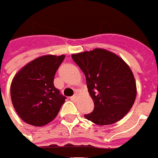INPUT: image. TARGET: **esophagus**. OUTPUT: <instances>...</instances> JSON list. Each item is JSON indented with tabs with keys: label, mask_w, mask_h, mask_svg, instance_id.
Wrapping results in <instances>:
<instances>
[{
	"label": "esophagus",
	"mask_w": 158,
	"mask_h": 158,
	"mask_svg": "<svg viewBox=\"0 0 158 158\" xmlns=\"http://www.w3.org/2000/svg\"><path fill=\"white\" fill-rule=\"evenodd\" d=\"M76 99H77V95H76V94L71 97V100H73V101H75Z\"/></svg>",
	"instance_id": "esophagus-1"
}]
</instances>
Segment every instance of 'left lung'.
<instances>
[{"label":"left lung","instance_id":"left-lung-1","mask_svg":"<svg viewBox=\"0 0 158 158\" xmlns=\"http://www.w3.org/2000/svg\"><path fill=\"white\" fill-rule=\"evenodd\" d=\"M73 60L82 70L94 109L86 119L98 125L119 121L132 107L137 85L129 65L119 56L102 48L74 53Z\"/></svg>","mask_w":158,"mask_h":158}]
</instances>
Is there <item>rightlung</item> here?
Wrapping results in <instances>:
<instances>
[{
	"mask_svg": "<svg viewBox=\"0 0 158 158\" xmlns=\"http://www.w3.org/2000/svg\"><path fill=\"white\" fill-rule=\"evenodd\" d=\"M65 55H44L23 66L12 80L10 94L17 114L27 124L43 126L55 118L65 97L53 85Z\"/></svg>",
	"mask_w": 158,
	"mask_h": 158,
	"instance_id": "add662e5",
	"label": "right lung"
}]
</instances>
